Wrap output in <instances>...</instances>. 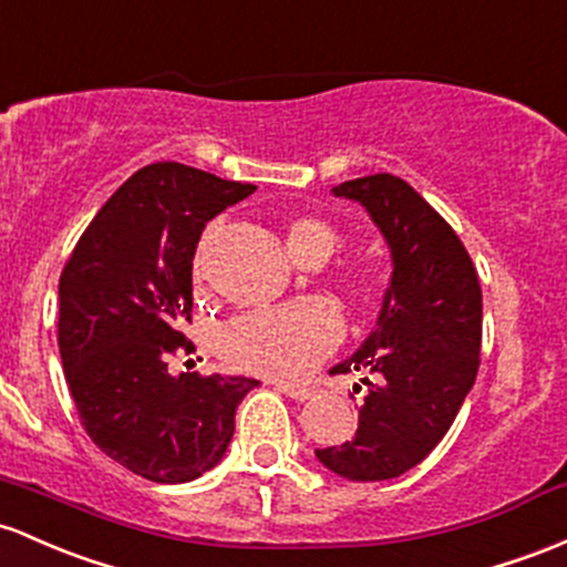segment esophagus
<instances>
[{"label": "esophagus", "mask_w": 567, "mask_h": 567, "mask_svg": "<svg viewBox=\"0 0 567 567\" xmlns=\"http://www.w3.org/2000/svg\"><path fill=\"white\" fill-rule=\"evenodd\" d=\"M277 390L279 393H285L288 398H293V401H309V398L315 395L312 388H301V384H285V382H277Z\"/></svg>", "instance_id": "1"}]
</instances>
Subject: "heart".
<instances>
[{
	"label": "heart",
	"instance_id": "obj_1",
	"mask_svg": "<svg viewBox=\"0 0 567 567\" xmlns=\"http://www.w3.org/2000/svg\"><path fill=\"white\" fill-rule=\"evenodd\" d=\"M213 231L198 245L193 258V277L202 282L207 271V252ZM285 245L298 264H326L341 247V234L333 223L317 215H301L288 223ZM339 293L352 312L365 315L379 298V274L363 260L344 264L336 274ZM341 339V320L322 298L285 303V307L258 309L228 322L217 336V352L228 365L245 374L296 379L312 371L322 358L336 350Z\"/></svg>",
	"mask_w": 567,
	"mask_h": 567
}]
</instances>
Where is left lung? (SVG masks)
I'll list each match as a JSON object with an SVG mask.
<instances>
[{
	"label": "left lung",
	"instance_id": "8db88e82",
	"mask_svg": "<svg viewBox=\"0 0 567 567\" xmlns=\"http://www.w3.org/2000/svg\"><path fill=\"white\" fill-rule=\"evenodd\" d=\"M333 193L369 209L393 252V279L365 344L331 371L371 374L358 431L317 457L352 482H382L431 455L474 388L482 285L460 236L406 179L379 172Z\"/></svg>",
	"mask_w": 567,
	"mask_h": 567
}]
</instances>
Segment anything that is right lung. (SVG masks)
<instances>
[{
  "instance_id": "obj_1",
  "label": "right lung",
  "mask_w": 567,
  "mask_h": 567,
  "mask_svg": "<svg viewBox=\"0 0 567 567\" xmlns=\"http://www.w3.org/2000/svg\"><path fill=\"white\" fill-rule=\"evenodd\" d=\"M255 185L161 161L107 198L59 279V350L80 422L104 455L158 484L226 455L255 379L169 374L190 352V269L204 226Z\"/></svg>"
}]
</instances>
